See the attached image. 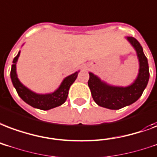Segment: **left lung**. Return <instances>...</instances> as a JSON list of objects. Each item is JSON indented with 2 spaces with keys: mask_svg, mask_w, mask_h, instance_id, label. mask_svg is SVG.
I'll return each mask as SVG.
<instances>
[{
  "mask_svg": "<svg viewBox=\"0 0 157 157\" xmlns=\"http://www.w3.org/2000/svg\"><path fill=\"white\" fill-rule=\"evenodd\" d=\"M128 41L136 49L139 59L138 76L135 82L128 87H113L102 82L94 74L89 73L88 87L94 102L100 107L117 110L135 102L146 88L149 80V66L142 47L133 37H128Z\"/></svg>",
  "mask_w": 157,
  "mask_h": 157,
  "instance_id": "1",
  "label": "left lung"
}]
</instances>
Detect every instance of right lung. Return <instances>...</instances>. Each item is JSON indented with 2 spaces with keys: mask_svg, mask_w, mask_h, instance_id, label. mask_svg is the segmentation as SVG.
Wrapping results in <instances>:
<instances>
[{
  "mask_svg": "<svg viewBox=\"0 0 157 157\" xmlns=\"http://www.w3.org/2000/svg\"><path fill=\"white\" fill-rule=\"evenodd\" d=\"M19 55H20V52L13 59V64L10 70V78L17 94L22 98V100L28 103L29 105L41 110H49L62 105L67 99L69 87L77 78L78 72L66 77L61 83V85L59 86V88L53 94H37L30 91L26 87H25L17 78L16 66Z\"/></svg>",
  "mask_w": 157,
  "mask_h": 157,
  "instance_id": "1",
  "label": "right lung"
}]
</instances>
